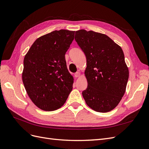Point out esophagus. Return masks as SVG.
<instances>
[{"label": "esophagus", "mask_w": 149, "mask_h": 149, "mask_svg": "<svg viewBox=\"0 0 149 149\" xmlns=\"http://www.w3.org/2000/svg\"><path fill=\"white\" fill-rule=\"evenodd\" d=\"M80 75V73L79 72H77L76 73H75L74 74V76H75V77H79Z\"/></svg>", "instance_id": "obj_1"}]
</instances>
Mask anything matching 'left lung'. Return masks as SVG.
Listing matches in <instances>:
<instances>
[{"mask_svg":"<svg viewBox=\"0 0 149 149\" xmlns=\"http://www.w3.org/2000/svg\"><path fill=\"white\" fill-rule=\"evenodd\" d=\"M75 40L87 59L88 86L82 92L88 106L100 113L111 111L126 92L129 70L121 47L102 33L80 30Z\"/></svg>","mask_w":149,"mask_h":149,"instance_id":"obj_1","label":"left lung"}]
</instances>
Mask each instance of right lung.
<instances>
[{
  "instance_id": "obj_1",
  "label": "right lung",
  "mask_w": 149,
  "mask_h": 149,
  "mask_svg": "<svg viewBox=\"0 0 149 149\" xmlns=\"http://www.w3.org/2000/svg\"><path fill=\"white\" fill-rule=\"evenodd\" d=\"M74 31L55 30L40 37L23 60L22 80L37 107L54 111L63 106L72 90L73 77L65 54L74 39Z\"/></svg>"
}]
</instances>
